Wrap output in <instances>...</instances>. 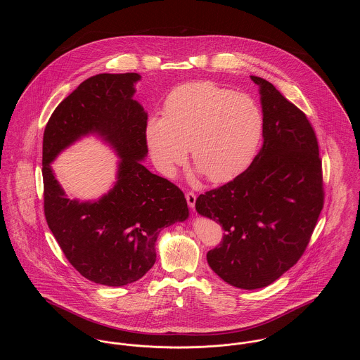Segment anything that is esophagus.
<instances>
[{"instance_id": "34e87169", "label": "esophagus", "mask_w": 360, "mask_h": 360, "mask_svg": "<svg viewBox=\"0 0 360 360\" xmlns=\"http://www.w3.org/2000/svg\"><path fill=\"white\" fill-rule=\"evenodd\" d=\"M186 200H187V204H188V206H190L191 209H194V206H195V201H197V195H195L194 193H187V194H186Z\"/></svg>"}]
</instances>
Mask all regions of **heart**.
Listing matches in <instances>:
<instances>
[{
    "label": "heart",
    "instance_id": "b5f03b06",
    "mask_svg": "<svg viewBox=\"0 0 360 360\" xmlns=\"http://www.w3.org/2000/svg\"><path fill=\"white\" fill-rule=\"evenodd\" d=\"M144 134L162 174L174 176L190 147L198 173H205L213 183H226L254 160L263 134V115L247 94L212 82H194L169 93L163 116H150Z\"/></svg>",
    "mask_w": 360,
    "mask_h": 360
}]
</instances>
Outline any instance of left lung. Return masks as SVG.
Segmentation results:
<instances>
[{"instance_id": "1", "label": "left lung", "mask_w": 360, "mask_h": 360, "mask_svg": "<svg viewBox=\"0 0 360 360\" xmlns=\"http://www.w3.org/2000/svg\"><path fill=\"white\" fill-rule=\"evenodd\" d=\"M251 79L259 86L263 146L245 172L195 201L197 212L226 231L206 254L210 269L243 290L271 284L298 262L324 202L317 139L307 115L267 80Z\"/></svg>"}]
</instances>
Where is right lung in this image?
Here are the masks:
<instances>
[{"instance_id": "right-lung-1", "label": "right lung", "mask_w": 360, "mask_h": 360, "mask_svg": "<svg viewBox=\"0 0 360 360\" xmlns=\"http://www.w3.org/2000/svg\"><path fill=\"white\" fill-rule=\"evenodd\" d=\"M139 73H100L84 80L52 112L43 137L44 213L70 264L86 278L109 287L140 280L156 260L163 227L188 217L183 191L151 173L148 115L133 100ZM96 134L120 156L117 181L97 202L69 199L51 163L63 149Z\"/></svg>"}]
</instances>
